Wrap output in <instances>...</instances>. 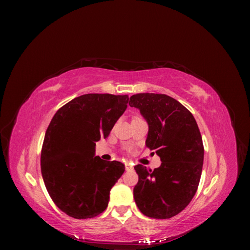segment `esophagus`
I'll return each mask as SVG.
<instances>
[{"label":"esophagus","instance_id":"1","mask_svg":"<svg viewBox=\"0 0 250 250\" xmlns=\"http://www.w3.org/2000/svg\"><path fill=\"white\" fill-rule=\"evenodd\" d=\"M125 169H126V171H132V170H133V167H132V166H131L130 164L126 163V164H125Z\"/></svg>","mask_w":250,"mask_h":250}]
</instances>
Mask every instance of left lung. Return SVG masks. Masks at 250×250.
<instances>
[{"instance_id": "left-lung-1", "label": "left lung", "mask_w": 250, "mask_h": 250, "mask_svg": "<svg viewBox=\"0 0 250 250\" xmlns=\"http://www.w3.org/2000/svg\"><path fill=\"white\" fill-rule=\"evenodd\" d=\"M129 105L147 121L146 146L162 161L153 171L135 166L134 201L145 216L169 219L184 210L197 191L204 154L198 125L183 104L167 95L137 94Z\"/></svg>"}]
</instances>
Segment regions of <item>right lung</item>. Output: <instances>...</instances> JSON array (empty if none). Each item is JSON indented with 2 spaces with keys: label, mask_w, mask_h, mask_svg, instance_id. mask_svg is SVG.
Instances as JSON below:
<instances>
[{
  "label": "right lung",
  "mask_w": 250,
  "mask_h": 250,
  "mask_svg": "<svg viewBox=\"0 0 250 250\" xmlns=\"http://www.w3.org/2000/svg\"><path fill=\"white\" fill-rule=\"evenodd\" d=\"M128 100L127 95H82L51 120L42 148V175L52 200L70 217L94 218L108 206L125 166L95 156V146L108 137Z\"/></svg>",
  "instance_id": "right-lung-1"
}]
</instances>
